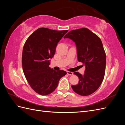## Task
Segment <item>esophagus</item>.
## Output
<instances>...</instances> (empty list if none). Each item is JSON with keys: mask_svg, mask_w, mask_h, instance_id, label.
Listing matches in <instances>:
<instances>
[{"mask_svg": "<svg viewBox=\"0 0 125 125\" xmlns=\"http://www.w3.org/2000/svg\"><path fill=\"white\" fill-rule=\"evenodd\" d=\"M67 73L68 75H72L73 74V72H70V71H67Z\"/></svg>", "mask_w": 125, "mask_h": 125, "instance_id": "34e87169", "label": "esophagus"}]
</instances>
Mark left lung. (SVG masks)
Wrapping results in <instances>:
<instances>
[{
	"mask_svg": "<svg viewBox=\"0 0 125 125\" xmlns=\"http://www.w3.org/2000/svg\"><path fill=\"white\" fill-rule=\"evenodd\" d=\"M63 38L75 43L78 61L85 66L84 74L74 73L79 81L71 88L79 95H89L98 89L104 78L106 54L103 44L99 36L87 28L72 30Z\"/></svg>",
	"mask_w": 125,
	"mask_h": 125,
	"instance_id": "1",
	"label": "left lung"
}]
</instances>
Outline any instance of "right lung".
<instances>
[{
	"instance_id": "right-lung-1",
	"label": "right lung",
	"mask_w": 125,
	"mask_h": 125,
	"mask_svg": "<svg viewBox=\"0 0 125 125\" xmlns=\"http://www.w3.org/2000/svg\"><path fill=\"white\" fill-rule=\"evenodd\" d=\"M67 32L41 28L34 32L24 44L22 56L23 73L32 89L41 95L53 92L60 79L67 74L65 71L51 69L49 65L57 45Z\"/></svg>"
}]
</instances>
